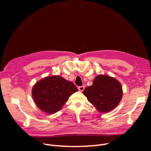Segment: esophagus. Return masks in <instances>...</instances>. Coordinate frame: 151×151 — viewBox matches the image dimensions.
Masks as SVG:
<instances>
[{
  "mask_svg": "<svg viewBox=\"0 0 151 151\" xmlns=\"http://www.w3.org/2000/svg\"><path fill=\"white\" fill-rule=\"evenodd\" d=\"M85 89V87L84 86H79L78 87V90L81 91V92H83L84 91V89Z\"/></svg>",
  "mask_w": 151,
  "mask_h": 151,
  "instance_id": "34e87169",
  "label": "esophagus"
}]
</instances>
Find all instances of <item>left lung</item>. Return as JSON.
Masks as SVG:
<instances>
[{"mask_svg": "<svg viewBox=\"0 0 151 151\" xmlns=\"http://www.w3.org/2000/svg\"><path fill=\"white\" fill-rule=\"evenodd\" d=\"M83 94L99 111L106 113L119 104L122 88L115 78L100 75L94 79L92 86L84 90Z\"/></svg>", "mask_w": 151, "mask_h": 151, "instance_id": "8db88e82", "label": "left lung"}]
</instances>
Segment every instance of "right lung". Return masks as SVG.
<instances>
[{"mask_svg":"<svg viewBox=\"0 0 151 151\" xmlns=\"http://www.w3.org/2000/svg\"><path fill=\"white\" fill-rule=\"evenodd\" d=\"M78 91L75 84L59 76L46 77L37 82L32 89L37 106L43 112L59 111L71 94Z\"/></svg>","mask_w":151,"mask_h":151,"instance_id":"right-lung-1","label":"right lung"}]
</instances>
